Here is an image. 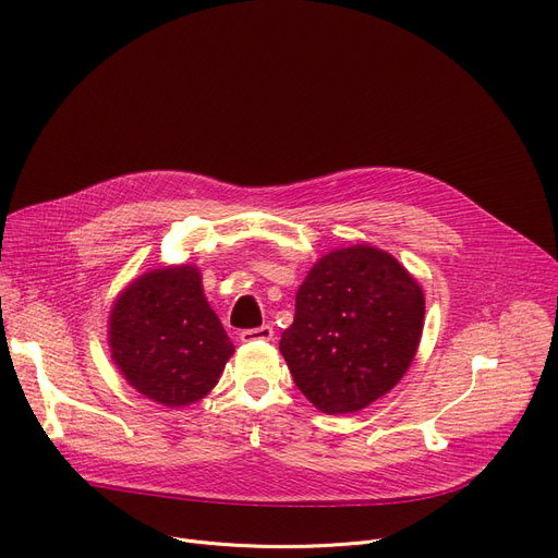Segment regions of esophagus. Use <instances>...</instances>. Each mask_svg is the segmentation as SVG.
Wrapping results in <instances>:
<instances>
[{
  "mask_svg": "<svg viewBox=\"0 0 558 558\" xmlns=\"http://www.w3.org/2000/svg\"><path fill=\"white\" fill-rule=\"evenodd\" d=\"M241 341L243 344H250V341H272L275 339V330L272 326H259V328H247V330H241Z\"/></svg>",
  "mask_w": 558,
  "mask_h": 558,
  "instance_id": "1",
  "label": "esophagus"
}]
</instances>
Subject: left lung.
Segmentation results:
<instances>
[{"label": "left lung", "mask_w": 558, "mask_h": 558, "mask_svg": "<svg viewBox=\"0 0 558 558\" xmlns=\"http://www.w3.org/2000/svg\"><path fill=\"white\" fill-rule=\"evenodd\" d=\"M422 322V290L391 254L344 247L317 262L299 288L279 351L319 411L353 413L402 379Z\"/></svg>", "instance_id": "obj_1"}]
</instances>
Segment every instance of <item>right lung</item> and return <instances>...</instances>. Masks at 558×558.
<instances>
[{
	"label": "right lung",
	"instance_id": "add662e5",
	"mask_svg": "<svg viewBox=\"0 0 558 558\" xmlns=\"http://www.w3.org/2000/svg\"><path fill=\"white\" fill-rule=\"evenodd\" d=\"M111 355L136 391L165 407L198 402L234 353L192 266L143 275L111 311Z\"/></svg>",
	"mask_w": 558,
	"mask_h": 558
}]
</instances>
